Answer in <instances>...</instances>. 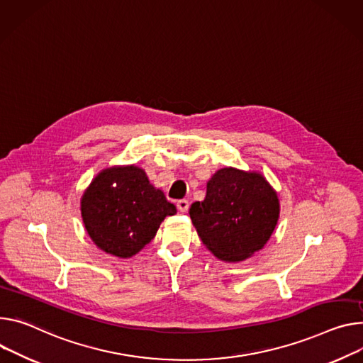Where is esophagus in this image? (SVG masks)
<instances>
[{"mask_svg": "<svg viewBox=\"0 0 363 363\" xmlns=\"http://www.w3.org/2000/svg\"><path fill=\"white\" fill-rule=\"evenodd\" d=\"M177 207H178V210H179L181 213H185V211H188L189 203H188V200H178V201H177Z\"/></svg>", "mask_w": 363, "mask_h": 363, "instance_id": "34e87169", "label": "esophagus"}]
</instances>
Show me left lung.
Listing matches in <instances>:
<instances>
[{"instance_id":"obj_1","label":"left lung","mask_w":363,"mask_h":363,"mask_svg":"<svg viewBox=\"0 0 363 363\" xmlns=\"http://www.w3.org/2000/svg\"><path fill=\"white\" fill-rule=\"evenodd\" d=\"M189 216L214 256L239 262L267 245L278 223L279 201L260 174L224 168L208 181L204 201H195Z\"/></svg>"}]
</instances>
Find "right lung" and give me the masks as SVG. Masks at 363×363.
<instances>
[{
	"mask_svg": "<svg viewBox=\"0 0 363 363\" xmlns=\"http://www.w3.org/2000/svg\"><path fill=\"white\" fill-rule=\"evenodd\" d=\"M81 213L94 243L107 253L130 257L156 235L177 207L138 167L110 168L98 175L81 200Z\"/></svg>",
	"mask_w": 363,
	"mask_h": 363,
	"instance_id": "right-lung-1",
	"label": "right lung"
}]
</instances>
